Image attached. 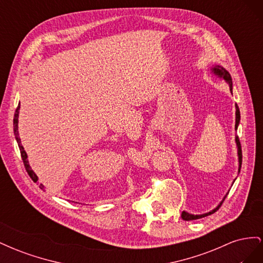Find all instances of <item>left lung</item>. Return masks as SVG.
Here are the masks:
<instances>
[{"label":"left lung","instance_id":"obj_1","mask_svg":"<svg viewBox=\"0 0 263 263\" xmlns=\"http://www.w3.org/2000/svg\"><path fill=\"white\" fill-rule=\"evenodd\" d=\"M211 71H212V72H213L215 76L218 77L219 79H222V80H225V81L227 82V84L229 85L230 93L233 94V80H232V77H230L228 71H227L225 68H222L221 66H219V65L214 66V67L211 69ZM239 122H240V110H239V107H238V105L236 104V124H235V129H236V130H237V128H238V126H239ZM235 141H236V146H237L238 162H239V165H238V172H240L241 162H242V153H241L240 141H239V138H238V136H236ZM234 182H235V181H234ZM234 182H233V183H234ZM226 196H227V194L224 196V198H222L221 202L216 206V208H215L214 210H212V211L209 212V213H204V214H200V215H194V214H190V213H187V212H185V211H183L182 214H181V217H182V219H184V220H194V219H200V218H203V217H205V216H209V215L215 213V212H216V211L220 208L222 202L225 201Z\"/></svg>","mask_w":263,"mask_h":263}]
</instances>
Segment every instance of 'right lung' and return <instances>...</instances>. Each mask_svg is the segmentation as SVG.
Listing matches in <instances>:
<instances>
[{
    "instance_id": "1",
    "label": "right lung",
    "mask_w": 263,
    "mask_h": 263,
    "mask_svg": "<svg viewBox=\"0 0 263 263\" xmlns=\"http://www.w3.org/2000/svg\"><path fill=\"white\" fill-rule=\"evenodd\" d=\"M20 107H21V104H18L17 108H16V112H15V115H14V119H13V125H14V135H15V139H16L17 144H18V148H20V151H21V156H22V159H23V162H24V165H25V169L28 173V176L30 177V179L33 180L34 182H37L38 181V177L36 176V173L31 170L30 165H29V162H28V159H27V154L26 151L24 150V147L22 146V142H21V138L18 136V115H20ZM39 187H41L42 190L45 189V186L43 184L39 185ZM45 191V190H44Z\"/></svg>"
}]
</instances>
